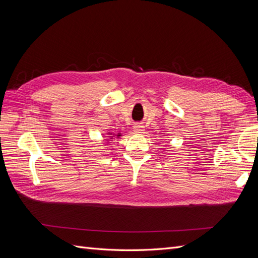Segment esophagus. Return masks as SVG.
Segmentation results:
<instances>
[{
	"mask_svg": "<svg viewBox=\"0 0 258 258\" xmlns=\"http://www.w3.org/2000/svg\"><path fill=\"white\" fill-rule=\"evenodd\" d=\"M145 131V128H144V126L143 124H140V123H138V124H136L135 126V132L136 134H143V132Z\"/></svg>",
	"mask_w": 258,
	"mask_h": 258,
	"instance_id": "34e87169",
	"label": "esophagus"
}]
</instances>
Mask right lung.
<instances>
[{
    "label": "right lung",
    "instance_id": "add662e5",
    "mask_svg": "<svg viewBox=\"0 0 258 258\" xmlns=\"http://www.w3.org/2000/svg\"><path fill=\"white\" fill-rule=\"evenodd\" d=\"M107 135L110 137H107L108 139L106 140V142H110V141H113L114 138H120L121 137V134L120 132H117V134H113V132H107Z\"/></svg>",
    "mask_w": 258,
    "mask_h": 258
}]
</instances>
